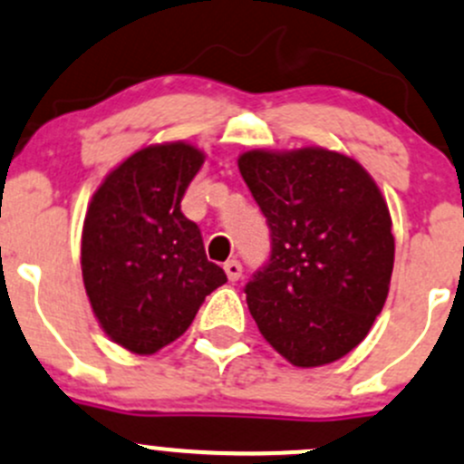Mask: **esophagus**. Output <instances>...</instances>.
<instances>
[{
	"mask_svg": "<svg viewBox=\"0 0 464 464\" xmlns=\"http://www.w3.org/2000/svg\"><path fill=\"white\" fill-rule=\"evenodd\" d=\"M223 267H226V275H227V279H230V281H238V279H241V272H243V267H241V264H238V261H227V264L226 266H223Z\"/></svg>",
	"mask_w": 464,
	"mask_h": 464,
	"instance_id": "1",
	"label": "esophagus"
}]
</instances>
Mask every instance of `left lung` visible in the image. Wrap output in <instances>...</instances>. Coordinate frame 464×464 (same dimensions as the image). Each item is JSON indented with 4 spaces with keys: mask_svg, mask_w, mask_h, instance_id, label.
Segmentation results:
<instances>
[{
    "mask_svg": "<svg viewBox=\"0 0 464 464\" xmlns=\"http://www.w3.org/2000/svg\"><path fill=\"white\" fill-rule=\"evenodd\" d=\"M238 171L272 237L246 285L261 335L299 369L342 360L369 335L393 272V221L373 176L324 147L243 151Z\"/></svg>",
    "mask_w": 464,
    "mask_h": 464,
    "instance_id": "8db88e82",
    "label": "left lung"
}]
</instances>
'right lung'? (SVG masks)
I'll return each mask as SVG.
<instances>
[{
  "instance_id": "1",
  "label": "right lung",
  "mask_w": 464,
  "mask_h": 464,
  "mask_svg": "<svg viewBox=\"0 0 464 464\" xmlns=\"http://www.w3.org/2000/svg\"><path fill=\"white\" fill-rule=\"evenodd\" d=\"M205 154L189 142L138 150L113 167L82 226V281L100 328L136 355L179 339L200 304L227 281L208 261L197 223L180 200Z\"/></svg>"
}]
</instances>
